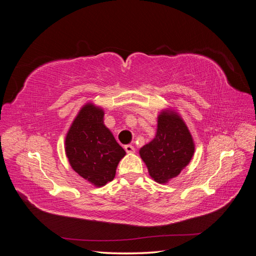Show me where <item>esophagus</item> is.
Returning a JSON list of instances; mask_svg holds the SVG:
<instances>
[{"instance_id":"esophagus-1","label":"esophagus","mask_w":256,"mask_h":256,"mask_svg":"<svg viewBox=\"0 0 256 256\" xmlns=\"http://www.w3.org/2000/svg\"><path fill=\"white\" fill-rule=\"evenodd\" d=\"M125 150H126L127 152H134L136 148H134V147L132 145L128 144V145H125Z\"/></svg>"}]
</instances>
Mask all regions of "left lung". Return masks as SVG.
<instances>
[{"label": "left lung", "instance_id": "obj_1", "mask_svg": "<svg viewBox=\"0 0 256 256\" xmlns=\"http://www.w3.org/2000/svg\"><path fill=\"white\" fill-rule=\"evenodd\" d=\"M194 150V142L184 120L174 110L166 109L158 115L156 136L138 152L152 180L166 184L189 164Z\"/></svg>", "mask_w": 256, "mask_h": 256}]
</instances>
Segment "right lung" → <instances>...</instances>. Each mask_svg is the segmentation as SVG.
<instances>
[{
    "label": "right lung",
    "mask_w": 256,
    "mask_h": 256,
    "mask_svg": "<svg viewBox=\"0 0 256 256\" xmlns=\"http://www.w3.org/2000/svg\"><path fill=\"white\" fill-rule=\"evenodd\" d=\"M104 112L92 104H84L65 138V152L74 172L96 187L113 180L126 152L104 124Z\"/></svg>",
    "instance_id": "add662e5"
}]
</instances>
